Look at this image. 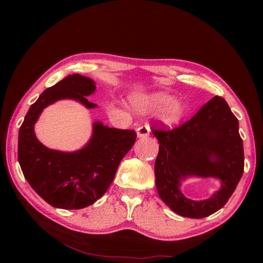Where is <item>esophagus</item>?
I'll return each mask as SVG.
<instances>
[{"label": "esophagus", "mask_w": 263, "mask_h": 263, "mask_svg": "<svg viewBox=\"0 0 263 263\" xmlns=\"http://www.w3.org/2000/svg\"><path fill=\"white\" fill-rule=\"evenodd\" d=\"M149 133H150V127L147 124L141 125L137 128V135L139 138H147L149 137Z\"/></svg>", "instance_id": "34e87169"}]
</instances>
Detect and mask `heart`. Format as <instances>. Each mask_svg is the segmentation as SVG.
Listing matches in <instances>:
<instances>
[{"label":"heart","instance_id":"b5f03b06","mask_svg":"<svg viewBox=\"0 0 263 263\" xmlns=\"http://www.w3.org/2000/svg\"><path fill=\"white\" fill-rule=\"evenodd\" d=\"M139 109L147 113H160L161 119L168 125L177 124L185 116L186 107L184 103L175 100L170 93L163 91L142 95L135 100Z\"/></svg>","mask_w":263,"mask_h":263}]
</instances>
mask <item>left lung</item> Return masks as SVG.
I'll use <instances>...</instances> for the list:
<instances>
[{
  "label": "left lung",
  "instance_id": "8db88e82",
  "mask_svg": "<svg viewBox=\"0 0 263 263\" xmlns=\"http://www.w3.org/2000/svg\"><path fill=\"white\" fill-rule=\"evenodd\" d=\"M165 127L161 122L152 127L159 141L155 176L160 199L183 217L212 215L226 204L243 175L238 120L226 100L215 96L182 125L172 130ZM187 176L218 178L222 187L210 199L190 200L179 191L180 181Z\"/></svg>",
  "mask_w": 263,
  "mask_h": 263
}]
</instances>
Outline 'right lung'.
I'll return each mask as SVG.
<instances>
[{
  "label": "right lung",
  "instance_id": "add662e5",
  "mask_svg": "<svg viewBox=\"0 0 263 263\" xmlns=\"http://www.w3.org/2000/svg\"><path fill=\"white\" fill-rule=\"evenodd\" d=\"M96 86L90 78L72 74L47 88L33 103L19 130L18 160L35 192L55 208L81 209L102 198L113 182L117 167L136 142L135 130L93 124L91 140L76 153L48 149L37 140L33 124L42 110L59 99L71 98L87 108L96 104L86 96Z\"/></svg>",
  "mask_w": 263,
  "mask_h": 263
}]
</instances>
